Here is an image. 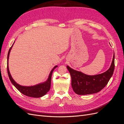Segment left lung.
I'll use <instances>...</instances> for the list:
<instances>
[{
    "instance_id": "left-lung-1",
    "label": "left lung",
    "mask_w": 124,
    "mask_h": 124,
    "mask_svg": "<svg viewBox=\"0 0 124 124\" xmlns=\"http://www.w3.org/2000/svg\"><path fill=\"white\" fill-rule=\"evenodd\" d=\"M114 53L111 65L107 71L103 73L88 76L80 71L67 68L71 77V86L74 92L78 95H88L100 92L106 86L113 74L114 70Z\"/></svg>"
}]
</instances>
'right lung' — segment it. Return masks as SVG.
Listing matches in <instances>:
<instances>
[{
  "mask_svg": "<svg viewBox=\"0 0 124 124\" xmlns=\"http://www.w3.org/2000/svg\"><path fill=\"white\" fill-rule=\"evenodd\" d=\"M12 46H11V47L10 48L8 52V57H7V61H8L7 62H8V63H7V71H8V76L10 78V80L11 82V83H12L15 87L18 89V91H19L22 93H23V94L26 96H28V97H34V98H39V97L43 96L44 95H46L50 89L52 74L53 72V70L57 66H56L55 67H54V68L52 70L46 82H44V83H41L35 86H29V87H28V86H27H27H21L20 85H18L14 81L12 77H11L9 70V67H8L9 56V54H10L11 49L12 47Z\"/></svg>",
  "mask_w": 124,
  "mask_h": 124,
  "instance_id": "right-lung-1",
  "label": "right lung"
}]
</instances>
